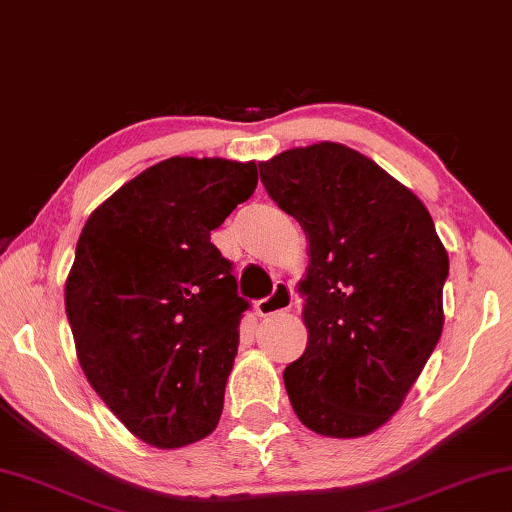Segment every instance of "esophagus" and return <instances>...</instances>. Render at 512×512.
Instances as JSON below:
<instances>
[{
  "label": "esophagus",
  "instance_id": "esophagus-1",
  "mask_svg": "<svg viewBox=\"0 0 512 512\" xmlns=\"http://www.w3.org/2000/svg\"><path fill=\"white\" fill-rule=\"evenodd\" d=\"M291 305H294V289H291L287 282H278L273 289V294L269 298L259 300L255 307L259 316H271V314L291 310Z\"/></svg>",
  "mask_w": 512,
  "mask_h": 512
}]
</instances>
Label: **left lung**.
Segmentation results:
<instances>
[{
	"label": "left lung",
	"instance_id": "1",
	"mask_svg": "<svg viewBox=\"0 0 512 512\" xmlns=\"http://www.w3.org/2000/svg\"><path fill=\"white\" fill-rule=\"evenodd\" d=\"M259 177L310 257L298 282L307 346L282 373L291 408L319 435H369L440 342L449 255L424 202L342 143L275 154Z\"/></svg>",
	"mask_w": 512,
	"mask_h": 512
}]
</instances>
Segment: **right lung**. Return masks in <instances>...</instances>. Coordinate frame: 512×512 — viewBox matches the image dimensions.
I'll return each instance as SVG.
<instances>
[{"mask_svg":"<svg viewBox=\"0 0 512 512\" xmlns=\"http://www.w3.org/2000/svg\"><path fill=\"white\" fill-rule=\"evenodd\" d=\"M255 186V161L170 157L120 186L79 234L66 280L77 360L145 444L180 449L221 419L248 300L209 234Z\"/></svg>","mask_w":512,"mask_h":512,"instance_id":"right-lung-1","label":"right lung"}]
</instances>
